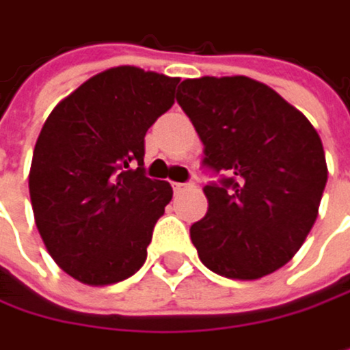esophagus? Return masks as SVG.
<instances>
[{"instance_id":"1","label":"esophagus","mask_w":350,"mask_h":350,"mask_svg":"<svg viewBox=\"0 0 350 350\" xmlns=\"http://www.w3.org/2000/svg\"><path fill=\"white\" fill-rule=\"evenodd\" d=\"M189 187H193V183H173V189L179 193V191H183V189H189Z\"/></svg>"}]
</instances>
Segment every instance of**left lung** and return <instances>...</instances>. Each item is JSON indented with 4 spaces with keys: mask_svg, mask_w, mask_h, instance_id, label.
<instances>
[{
    "mask_svg": "<svg viewBox=\"0 0 350 350\" xmlns=\"http://www.w3.org/2000/svg\"><path fill=\"white\" fill-rule=\"evenodd\" d=\"M177 103L204 142V165L226 173L204 187L208 212L189 228L200 261L243 281L277 271L318 218L328 167L316 128L245 75L185 79Z\"/></svg>",
    "mask_w": 350,
    "mask_h": 350,
    "instance_id": "1",
    "label": "left lung"
}]
</instances>
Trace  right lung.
Wrapping results in <instances>:
<instances>
[{
    "instance_id": "right-lung-1",
    "label": "right lung",
    "mask_w": 350,
    "mask_h": 350,
    "mask_svg": "<svg viewBox=\"0 0 350 350\" xmlns=\"http://www.w3.org/2000/svg\"><path fill=\"white\" fill-rule=\"evenodd\" d=\"M179 77L113 67L61 99L46 118L28 175L36 228L55 262L101 287L146 261L173 198L144 175L146 130L175 103Z\"/></svg>"
}]
</instances>
